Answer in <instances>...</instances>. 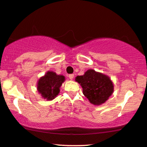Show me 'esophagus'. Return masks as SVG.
Here are the masks:
<instances>
[{"mask_svg":"<svg viewBox=\"0 0 147 147\" xmlns=\"http://www.w3.org/2000/svg\"><path fill=\"white\" fill-rule=\"evenodd\" d=\"M69 78H70V79H71V80H73V78H74V74H69Z\"/></svg>","mask_w":147,"mask_h":147,"instance_id":"1","label":"esophagus"}]
</instances>
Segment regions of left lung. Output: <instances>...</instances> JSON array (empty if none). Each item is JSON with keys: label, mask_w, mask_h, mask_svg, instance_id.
Segmentation results:
<instances>
[{"label": "left lung", "mask_w": 147, "mask_h": 147, "mask_svg": "<svg viewBox=\"0 0 147 147\" xmlns=\"http://www.w3.org/2000/svg\"><path fill=\"white\" fill-rule=\"evenodd\" d=\"M75 81L81 86L83 94L89 102L97 106L106 102L114 91V84L110 77L93 69L77 76Z\"/></svg>", "instance_id": "8db88e82"}]
</instances>
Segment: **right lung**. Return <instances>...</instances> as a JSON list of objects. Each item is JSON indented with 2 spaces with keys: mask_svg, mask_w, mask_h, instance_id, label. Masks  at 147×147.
I'll use <instances>...</instances> for the list:
<instances>
[{
  "mask_svg": "<svg viewBox=\"0 0 147 147\" xmlns=\"http://www.w3.org/2000/svg\"><path fill=\"white\" fill-rule=\"evenodd\" d=\"M65 80V76L57 74L53 71H47L38 79L36 84L37 91L42 98L52 100L59 94L60 88Z\"/></svg>",
  "mask_w": 147,
  "mask_h": 147,
  "instance_id": "obj_1",
  "label": "right lung"
}]
</instances>
